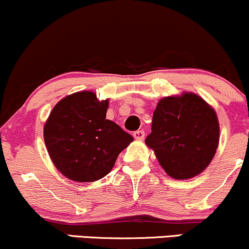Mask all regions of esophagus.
<instances>
[{"label":"esophagus","mask_w":249,"mask_h":249,"mask_svg":"<svg viewBox=\"0 0 249 249\" xmlns=\"http://www.w3.org/2000/svg\"><path fill=\"white\" fill-rule=\"evenodd\" d=\"M133 137H134V139H137V141H142V139H144V137H145V132H144V131H142V130L136 131V132L133 133Z\"/></svg>","instance_id":"obj_1"}]
</instances>
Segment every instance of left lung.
<instances>
[{
	"instance_id": "obj_1",
	"label": "left lung",
	"mask_w": 249,
	"mask_h": 249,
	"mask_svg": "<svg viewBox=\"0 0 249 249\" xmlns=\"http://www.w3.org/2000/svg\"><path fill=\"white\" fill-rule=\"evenodd\" d=\"M219 138L215 110L196 93L182 92L158 102L145 144L171 178L185 180L206 170Z\"/></svg>"
}]
</instances>
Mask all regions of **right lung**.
<instances>
[{
	"mask_svg": "<svg viewBox=\"0 0 249 249\" xmlns=\"http://www.w3.org/2000/svg\"><path fill=\"white\" fill-rule=\"evenodd\" d=\"M108 99L92 91H78L53 107L43 128L51 161L65 178L92 182L112 170L131 134L107 119Z\"/></svg>",
	"mask_w": 249,
	"mask_h": 249,
	"instance_id": "1",
	"label": "right lung"
}]
</instances>
